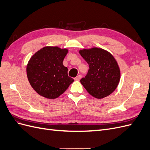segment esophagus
<instances>
[{"instance_id":"obj_1","label":"esophagus","mask_w":150,"mask_h":150,"mask_svg":"<svg viewBox=\"0 0 150 150\" xmlns=\"http://www.w3.org/2000/svg\"><path fill=\"white\" fill-rule=\"evenodd\" d=\"M81 75H78V76H77L76 78H75V80L76 81H79L80 79H81Z\"/></svg>"}]
</instances>
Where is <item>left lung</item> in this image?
<instances>
[{
	"instance_id": "1",
	"label": "left lung",
	"mask_w": 150,
	"mask_h": 150,
	"mask_svg": "<svg viewBox=\"0 0 150 150\" xmlns=\"http://www.w3.org/2000/svg\"><path fill=\"white\" fill-rule=\"evenodd\" d=\"M79 54L88 63L89 69L85 78L80 80L86 91L97 99L110 95L120 80V69L115 57L101 48L80 50Z\"/></svg>"
}]
</instances>
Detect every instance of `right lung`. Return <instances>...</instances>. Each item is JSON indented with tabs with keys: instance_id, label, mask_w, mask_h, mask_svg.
<instances>
[{
	"instance_id": "add662e5",
	"label": "right lung",
	"mask_w": 150,
	"mask_h": 150,
	"mask_svg": "<svg viewBox=\"0 0 150 150\" xmlns=\"http://www.w3.org/2000/svg\"><path fill=\"white\" fill-rule=\"evenodd\" d=\"M67 49L46 46L31 57L27 66V76L36 93L47 99H56L64 93L74 79L67 75L63 60Z\"/></svg>"
}]
</instances>
